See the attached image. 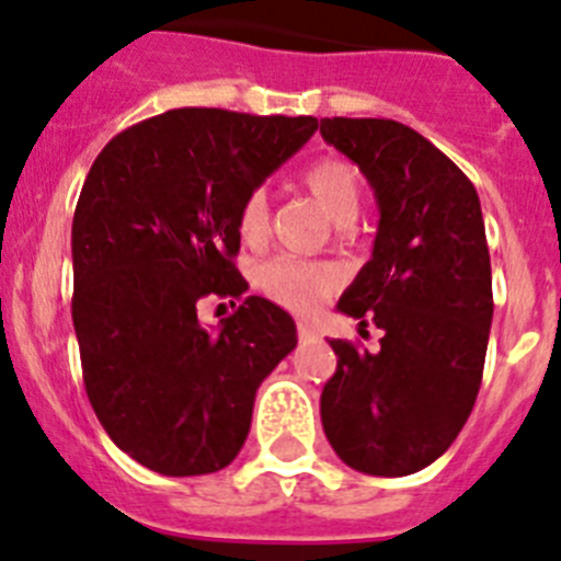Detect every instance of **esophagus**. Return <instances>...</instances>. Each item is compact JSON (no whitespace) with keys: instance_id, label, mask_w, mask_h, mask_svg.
Instances as JSON below:
<instances>
[{"instance_id":"esophagus-1","label":"esophagus","mask_w":561,"mask_h":561,"mask_svg":"<svg viewBox=\"0 0 561 561\" xmlns=\"http://www.w3.org/2000/svg\"><path fill=\"white\" fill-rule=\"evenodd\" d=\"M297 336H300L302 342H308V339H317L314 325H308V322H297Z\"/></svg>"}]
</instances>
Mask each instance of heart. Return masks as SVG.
<instances>
[{"instance_id": "b5f03b06", "label": "heart", "mask_w": 561, "mask_h": 561, "mask_svg": "<svg viewBox=\"0 0 561 561\" xmlns=\"http://www.w3.org/2000/svg\"><path fill=\"white\" fill-rule=\"evenodd\" d=\"M302 183L333 222L347 225L358 217L364 186L362 174L353 163L342 158H322L306 169ZM266 233H270V203H266V194L255 188L247 194L239 208V236L247 244H261ZM336 284L339 275L331 266L286 259V255L266 261L259 270L261 291L297 314L317 311L322 300L336 289Z\"/></svg>"}]
</instances>
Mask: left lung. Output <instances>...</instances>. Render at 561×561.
Here are the masks:
<instances>
[{"mask_svg": "<svg viewBox=\"0 0 561 561\" xmlns=\"http://www.w3.org/2000/svg\"><path fill=\"white\" fill-rule=\"evenodd\" d=\"M320 133L358 163L381 210L373 259L336 308L383 331L378 353L331 339L322 428L344 465L398 479L454 445L479 394L492 325L484 217L467 174L417 130L333 116Z\"/></svg>", "mask_w": 561, "mask_h": 561, "instance_id": "1", "label": "left lung"}]
</instances>
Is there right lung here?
<instances>
[{
	"label": "right lung",
	"instance_id": "1",
	"mask_svg": "<svg viewBox=\"0 0 561 561\" xmlns=\"http://www.w3.org/2000/svg\"><path fill=\"white\" fill-rule=\"evenodd\" d=\"M320 122L180 107L105 144L71 222L82 381L96 420L138 465L205 476L239 456L261 381L297 344L295 320L244 297L217 331L205 297L247 291L239 208Z\"/></svg>",
	"mask_w": 561,
	"mask_h": 561
}]
</instances>
